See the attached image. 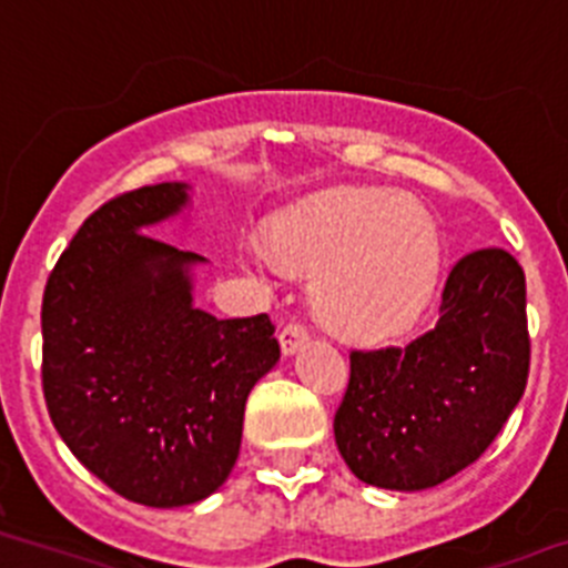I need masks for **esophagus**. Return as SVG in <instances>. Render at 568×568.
<instances>
[{
  "label": "esophagus",
  "instance_id": "obj_1",
  "mask_svg": "<svg viewBox=\"0 0 568 568\" xmlns=\"http://www.w3.org/2000/svg\"><path fill=\"white\" fill-rule=\"evenodd\" d=\"M306 341H310V332H306L301 324H287L278 332V343L284 355H295Z\"/></svg>",
  "mask_w": 568,
  "mask_h": 568
}]
</instances>
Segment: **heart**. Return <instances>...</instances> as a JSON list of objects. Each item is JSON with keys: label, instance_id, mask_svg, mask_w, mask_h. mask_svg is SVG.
Wrapping results in <instances>:
<instances>
[{"label": "heart", "instance_id": "b5f03b06", "mask_svg": "<svg viewBox=\"0 0 568 568\" xmlns=\"http://www.w3.org/2000/svg\"><path fill=\"white\" fill-rule=\"evenodd\" d=\"M247 264L315 275V306L335 332L383 341L408 329L442 273V239L419 202L394 191H341L250 239Z\"/></svg>", "mask_w": 568, "mask_h": 568}]
</instances>
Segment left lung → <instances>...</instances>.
I'll list each match as a JSON object with an SVG mask.
<instances>
[{"mask_svg": "<svg viewBox=\"0 0 568 568\" xmlns=\"http://www.w3.org/2000/svg\"><path fill=\"white\" fill-rule=\"evenodd\" d=\"M348 361L335 414L348 470L383 490L442 485L485 454L527 388L521 264L498 247L467 253L447 275L434 329Z\"/></svg>", "mask_w": 568, "mask_h": 568, "instance_id": "8db88e82", "label": "left lung"}]
</instances>
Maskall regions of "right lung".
Segmentation results:
<instances>
[{
	"mask_svg": "<svg viewBox=\"0 0 568 568\" xmlns=\"http://www.w3.org/2000/svg\"><path fill=\"white\" fill-rule=\"evenodd\" d=\"M189 207V182L109 200L61 253L41 301L55 430L103 485L158 509L225 485L247 394L281 357L267 315L220 321L194 304L205 256L152 236Z\"/></svg>",
	"mask_w": 568,
	"mask_h": 568,
	"instance_id": "add662e5",
	"label": "right lung"
}]
</instances>
